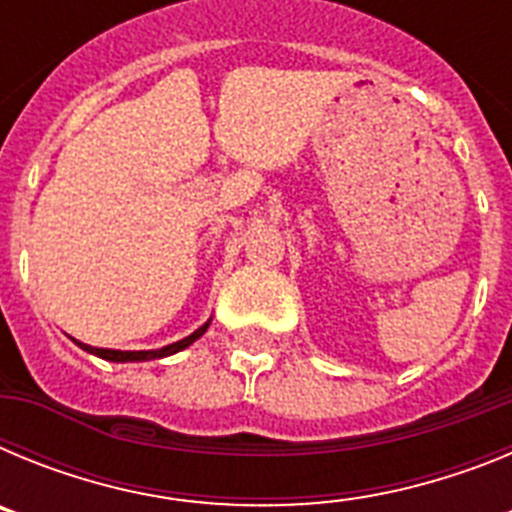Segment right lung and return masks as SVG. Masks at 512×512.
<instances>
[{
  "instance_id": "right-lung-1",
  "label": "right lung",
  "mask_w": 512,
  "mask_h": 512,
  "mask_svg": "<svg viewBox=\"0 0 512 512\" xmlns=\"http://www.w3.org/2000/svg\"><path fill=\"white\" fill-rule=\"evenodd\" d=\"M207 325H210V323H205V325H202V328L194 330L192 336H187V338H182V341L171 343V346L156 348V351H112V348H94V346H87V343H79V341H76V343H79V346L84 348V351H89V354L99 356V359H107V361H148V359H164V356H171V354H176V351H182V348L192 346V343L197 341V338H200L202 333H205Z\"/></svg>"
}]
</instances>
